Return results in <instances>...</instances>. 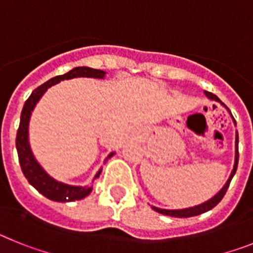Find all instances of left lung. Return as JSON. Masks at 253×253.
<instances>
[{"label": "left lung", "mask_w": 253, "mask_h": 253, "mask_svg": "<svg viewBox=\"0 0 253 253\" xmlns=\"http://www.w3.org/2000/svg\"><path fill=\"white\" fill-rule=\"evenodd\" d=\"M204 93L207 95L208 99L213 100V101H216V102H220V104L225 107V105L223 104V102L220 101V100H219L215 95H213L211 92H208V91H204ZM225 109L228 110V107H225ZM229 113H231V111H229ZM234 122H236V120H234ZM237 166H238V133H236V158H234V166H233V169H232V172H231V176H229V178H228L227 182L224 184V186L219 190L218 193H216L213 198H210L209 200L202 203V204L195 205V207H191V208H185V209H161V208H157V207H152V209H153L154 211H157V213L163 214V215L175 216V218H190V216L200 215V214L205 213V211H208V210L213 209L215 205H218L219 203H220V200L223 199V196H224L225 193H227L228 187H229V184H231L232 178H233L234 173H236V171H237Z\"/></svg>", "instance_id": "left-lung-1"}]
</instances>
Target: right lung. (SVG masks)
Wrapping results in <instances>:
<instances>
[{
    "instance_id": "right-lung-1",
    "label": "right lung",
    "mask_w": 253,
    "mask_h": 253,
    "mask_svg": "<svg viewBox=\"0 0 253 253\" xmlns=\"http://www.w3.org/2000/svg\"><path fill=\"white\" fill-rule=\"evenodd\" d=\"M105 75H106V72L101 71V69H93L90 68V67H76V68L71 69L69 72L64 73V75L55 76V77L50 78L45 84L35 88L31 92V95L29 96V99L26 100L25 104H24L21 116H20L19 130H17L16 135V149L20 166H21L22 173L26 177V180L29 181V184L35 187L42 195L48 198L49 200L59 203L81 200V199L86 198L87 195H90V193L92 191V186H75V185L60 182V181H57L55 178L51 177L48 172L40 166V163L38 162L35 156L33 154V151L30 148V142H29V123H30L31 113H33L39 100L42 99V96L45 93L49 87L59 84L60 81L77 77L102 80ZM114 154H115V152H111L105 160V162L110 157H113ZM101 171L102 169H100L99 172L93 177V180L99 177Z\"/></svg>"
}]
</instances>
